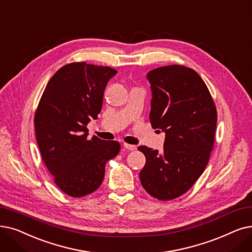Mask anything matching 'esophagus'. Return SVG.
I'll return each mask as SVG.
<instances>
[{
    "instance_id": "esophagus-1",
    "label": "esophagus",
    "mask_w": 252,
    "mask_h": 252,
    "mask_svg": "<svg viewBox=\"0 0 252 252\" xmlns=\"http://www.w3.org/2000/svg\"><path fill=\"white\" fill-rule=\"evenodd\" d=\"M124 147H125L126 149H127V150H130V151H133V150H136V149H137V146L130 145V144H127V143H124Z\"/></svg>"
}]
</instances>
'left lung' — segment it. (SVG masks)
Wrapping results in <instances>:
<instances>
[{"label": "left lung", "mask_w": 252, "mask_h": 252, "mask_svg": "<svg viewBox=\"0 0 252 252\" xmlns=\"http://www.w3.org/2000/svg\"><path fill=\"white\" fill-rule=\"evenodd\" d=\"M146 78L151 126L166 138L161 152L138 148L146 158L139 177L153 198L168 201L187 192L203 174L214 144L217 113L209 90L192 69L165 65L148 72Z\"/></svg>", "instance_id": "1"}]
</instances>
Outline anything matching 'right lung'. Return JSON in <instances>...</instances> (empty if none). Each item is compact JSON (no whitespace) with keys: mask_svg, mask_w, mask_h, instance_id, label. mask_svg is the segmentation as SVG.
<instances>
[{"mask_svg":"<svg viewBox=\"0 0 252 252\" xmlns=\"http://www.w3.org/2000/svg\"><path fill=\"white\" fill-rule=\"evenodd\" d=\"M116 73L84 62L65 64L52 76L39 102L34 123L43 161L58 187L74 198L99 189L106 162L120 150L116 141L87 140L86 127L97 118L106 85Z\"/></svg>","mask_w":252,"mask_h":252,"instance_id":"right-lung-1","label":"right lung"}]
</instances>
